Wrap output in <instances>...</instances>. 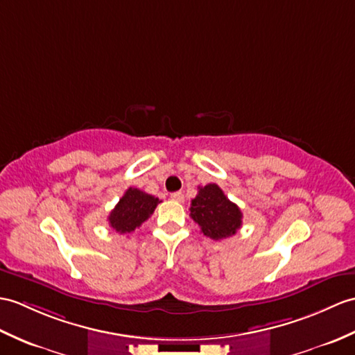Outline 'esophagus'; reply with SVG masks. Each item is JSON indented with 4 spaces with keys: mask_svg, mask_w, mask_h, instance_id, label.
Masks as SVG:
<instances>
[{
    "mask_svg": "<svg viewBox=\"0 0 355 355\" xmlns=\"http://www.w3.org/2000/svg\"><path fill=\"white\" fill-rule=\"evenodd\" d=\"M171 198L174 201H177V202H183L184 201V193L183 192H174L171 195Z\"/></svg>",
    "mask_w": 355,
    "mask_h": 355,
    "instance_id": "34e87169",
    "label": "esophagus"
}]
</instances>
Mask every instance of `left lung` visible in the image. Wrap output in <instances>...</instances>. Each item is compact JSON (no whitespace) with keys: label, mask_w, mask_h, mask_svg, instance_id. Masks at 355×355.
Returning <instances> with one entry per match:
<instances>
[{"label":"left lung","mask_w":355,"mask_h":355,"mask_svg":"<svg viewBox=\"0 0 355 355\" xmlns=\"http://www.w3.org/2000/svg\"><path fill=\"white\" fill-rule=\"evenodd\" d=\"M189 210H191V218L201 227L204 236L213 241L234 236L242 227L241 209L230 201L215 183L200 187Z\"/></svg>","instance_id":"obj_1"}]
</instances>
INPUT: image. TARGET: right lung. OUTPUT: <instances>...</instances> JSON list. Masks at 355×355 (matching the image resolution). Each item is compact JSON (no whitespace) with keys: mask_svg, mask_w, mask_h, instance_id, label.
Returning a JSON list of instances; mask_svg holds the SVG:
<instances>
[{"mask_svg":"<svg viewBox=\"0 0 355 355\" xmlns=\"http://www.w3.org/2000/svg\"><path fill=\"white\" fill-rule=\"evenodd\" d=\"M159 202H162L159 198L139 191L136 187H128L107 220L121 234L133 233L153 215Z\"/></svg>","mask_w":355,"mask_h":355,"instance_id":"obj_1","label":"right lung"}]
</instances>
